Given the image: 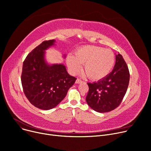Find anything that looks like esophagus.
Returning <instances> with one entry per match:
<instances>
[{
  "mask_svg": "<svg viewBox=\"0 0 151 151\" xmlns=\"http://www.w3.org/2000/svg\"><path fill=\"white\" fill-rule=\"evenodd\" d=\"M82 81H81V80H80V79H78V78H77V80H76V83H82Z\"/></svg>",
  "mask_w": 151,
  "mask_h": 151,
  "instance_id": "obj_1",
  "label": "esophagus"
}]
</instances>
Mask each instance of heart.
<instances>
[{
  "mask_svg": "<svg viewBox=\"0 0 151 151\" xmlns=\"http://www.w3.org/2000/svg\"><path fill=\"white\" fill-rule=\"evenodd\" d=\"M115 62L113 52L96 46H86L78 48L74 54H69L66 63L69 69L74 74L83 63V69L87 76L93 80H101L112 70Z\"/></svg>",
  "mask_w": 151,
  "mask_h": 151,
  "instance_id": "1",
  "label": "heart"
}]
</instances>
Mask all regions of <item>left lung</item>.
I'll use <instances>...</instances> for the list:
<instances>
[{"instance_id":"8db88e82","label":"left lung","mask_w":151,"mask_h":151,"mask_svg":"<svg viewBox=\"0 0 151 151\" xmlns=\"http://www.w3.org/2000/svg\"><path fill=\"white\" fill-rule=\"evenodd\" d=\"M128 66L122 56L116 55V63L112 71L97 82L88 83L86 97L88 105L96 111L109 112L118 107L125 96L129 83Z\"/></svg>"}]
</instances>
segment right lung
<instances>
[{
    "instance_id": "add662e5",
    "label": "right lung",
    "mask_w": 151,
    "mask_h": 151,
    "mask_svg": "<svg viewBox=\"0 0 151 151\" xmlns=\"http://www.w3.org/2000/svg\"><path fill=\"white\" fill-rule=\"evenodd\" d=\"M55 42L54 40L43 41L23 62L21 83L24 93L33 105L41 110L55 107L77 79L68 73L63 64L50 65L46 62L45 50Z\"/></svg>"
}]
</instances>
